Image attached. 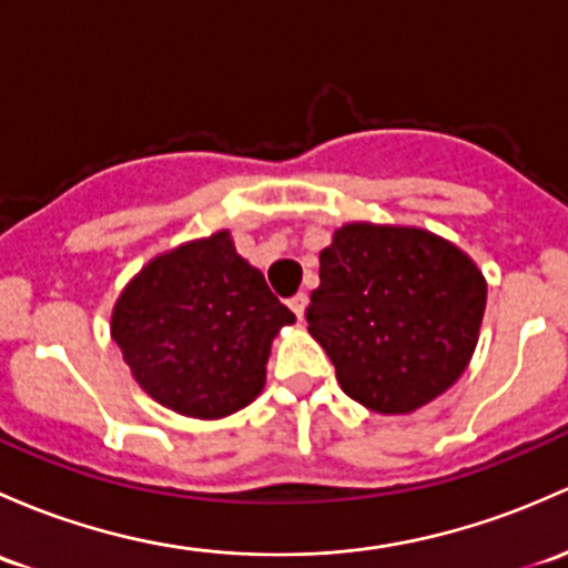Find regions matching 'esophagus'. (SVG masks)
Here are the masks:
<instances>
[{"label": "esophagus", "mask_w": 568, "mask_h": 568, "mask_svg": "<svg viewBox=\"0 0 568 568\" xmlns=\"http://www.w3.org/2000/svg\"><path fill=\"white\" fill-rule=\"evenodd\" d=\"M288 307L294 310V313H296V318H302V315H304V310H307V294H302V291H300V294H294V296H291V300H288Z\"/></svg>", "instance_id": "obj_1"}]
</instances>
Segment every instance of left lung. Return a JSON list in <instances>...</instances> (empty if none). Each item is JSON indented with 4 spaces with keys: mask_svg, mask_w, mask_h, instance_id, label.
I'll return each mask as SVG.
<instances>
[{
    "mask_svg": "<svg viewBox=\"0 0 568 568\" xmlns=\"http://www.w3.org/2000/svg\"><path fill=\"white\" fill-rule=\"evenodd\" d=\"M485 304V277L446 239L348 223L321 253L307 329L351 399L375 414H410L465 373Z\"/></svg>",
    "mask_w": 568,
    "mask_h": 568,
    "instance_id": "8db88e82",
    "label": "left lung"
}]
</instances>
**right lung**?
<instances>
[{"label":"right lung","mask_w":568,"mask_h":568,"mask_svg":"<svg viewBox=\"0 0 568 568\" xmlns=\"http://www.w3.org/2000/svg\"><path fill=\"white\" fill-rule=\"evenodd\" d=\"M294 321L217 231L149 261L113 304L111 337L149 397L223 419L258 397L272 339Z\"/></svg>","instance_id":"obj_1"}]
</instances>
